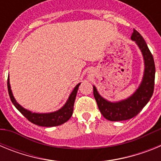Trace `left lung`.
Segmentation results:
<instances>
[{"label": "left lung", "instance_id": "1", "mask_svg": "<svg viewBox=\"0 0 161 161\" xmlns=\"http://www.w3.org/2000/svg\"><path fill=\"white\" fill-rule=\"evenodd\" d=\"M130 38L136 41L141 50L145 63L143 81L136 93L126 100L112 103L102 98L93 86V96L98 109L104 118L109 121H123L136 117L147 105L154 91L156 68L153 55L143 38L136 30H133Z\"/></svg>", "mask_w": 161, "mask_h": 161}]
</instances>
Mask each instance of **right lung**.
Listing matches in <instances>:
<instances>
[{
    "mask_svg": "<svg viewBox=\"0 0 161 161\" xmlns=\"http://www.w3.org/2000/svg\"><path fill=\"white\" fill-rule=\"evenodd\" d=\"M80 84L76 85L75 89L71 93L70 97L68 98V102H66L64 107L59 109L58 111L53 112V113L49 114H36L31 113V111H28L23 107L20 106L19 104L17 103V102L14 99L13 96L12 91L10 89V85H9V80H7V86H8V92L9 97H10L11 102L14 105V106L19 110L23 116H25L31 123H34L35 125L41 126H55L63 124L66 123L68 119H70L73 111V106L75 99H76V93H77L78 88H79Z\"/></svg>",
    "mask_w": 161,
    "mask_h": 161,
    "instance_id": "1",
    "label": "right lung"
}]
</instances>
